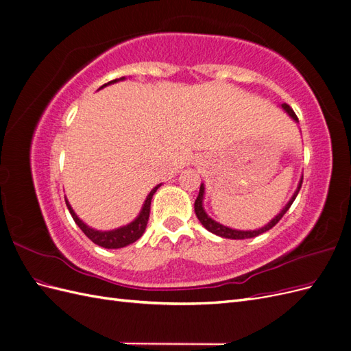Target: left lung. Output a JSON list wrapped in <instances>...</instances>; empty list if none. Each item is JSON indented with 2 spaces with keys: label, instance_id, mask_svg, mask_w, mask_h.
I'll return each instance as SVG.
<instances>
[{
  "label": "left lung",
  "instance_id": "obj_1",
  "mask_svg": "<svg viewBox=\"0 0 351 351\" xmlns=\"http://www.w3.org/2000/svg\"><path fill=\"white\" fill-rule=\"evenodd\" d=\"M281 107L284 108V111H285L287 114H289V115L291 117V119H293L295 123H299V119H297L295 112L289 107V105H287V104H282ZM302 183H303V176H302V178H300L299 186H297V190L294 192L293 197L289 200V204H287V205L281 209V212H280V214H278L277 217L272 218V219L268 222L267 226L262 227V228H259V230H253V231H252V230H250V231L232 230V228H228V227H226V226L219 224V222L214 221V219H212L210 217H208V214H206L205 209H204V193H205V186H204V183L200 184L199 195H197V197H196V200H195V212H196V217H197V219L200 221V224L204 226L208 231L214 232V234H217V236H219V237H224V239H232V240H243V239H252V237H256V236L262 234V232L271 230V228H272L275 224H277V222L284 217L285 212L290 209V206H291V204L294 202L295 196L299 195V192H300V187H302Z\"/></svg>",
  "mask_w": 351,
  "mask_h": 351
}]
</instances>
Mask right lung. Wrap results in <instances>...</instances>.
Instances as JSON below:
<instances>
[{
    "mask_svg": "<svg viewBox=\"0 0 351 351\" xmlns=\"http://www.w3.org/2000/svg\"><path fill=\"white\" fill-rule=\"evenodd\" d=\"M123 79H124V77L111 80V82H108V83H105L104 86H107V84L115 83V82H119V80H123ZM104 86H102V88H104ZM159 187H161V184L155 186V187L151 190V193L146 196V200H145V204H143V206H142L141 214L137 215V218H136L133 222H130V224H127V226H124V227L117 228V230H111V231H98V230H93V228L88 227V226L84 224V222L76 215V212L73 210V208L70 206L67 199H66V205H67V208H69V210H70V214H71L74 222H76V224L79 226V228L84 232V234H86L88 239H90L95 244H98V246L105 247V249H120V247L129 246V244L134 243L136 240H139V239L143 236V232H145L146 226H147V219H149L151 200H152L154 193L156 192V190H158Z\"/></svg>",
    "mask_w": 351,
    "mask_h": 351,
    "instance_id": "obj_1",
    "label": "right lung"
}]
</instances>
